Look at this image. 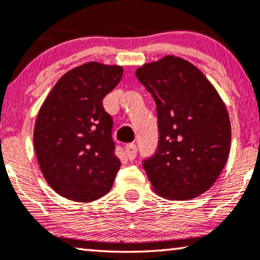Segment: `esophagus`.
I'll list each match as a JSON object with an SVG mask.
<instances>
[{
	"label": "esophagus",
	"instance_id": "esophagus-1",
	"mask_svg": "<svg viewBox=\"0 0 260 260\" xmlns=\"http://www.w3.org/2000/svg\"><path fill=\"white\" fill-rule=\"evenodd\" d=\"M125 154L129 159H134L137 155V145L135 143H129L125 145Z\"/></svg>",
	"mask_w": 260,
	"mask_h": 260
}]
</instances>
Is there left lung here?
Masks as SVG:
<instances>
[{
    "instance_id": "8db88e82",
    "label": "left lung",
    "mask_w": 260,
    "mask_h": 260,
    "mask_svg": "<svg viewBox=\"0 0 260 260\" xmlns=\"http://www.w3.org/2000/svg\"><path fill=\"white\" fill-rule=\"evenodd\" d=\"M136 77L157 111V150L143 161L152 188L169 200L199 197L229 157L231 122L222 99L198 67L179 56L144 63Z\"/></svg>"
}]
</instances>
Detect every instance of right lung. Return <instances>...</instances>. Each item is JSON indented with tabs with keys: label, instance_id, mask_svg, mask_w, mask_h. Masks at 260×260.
Returning <instances> with one entry per match:
<instances>
[{
	"label": "right lung",
	"instance_id": "obj_1",
	"mask_svg": "<svg viewBox=\"0 0 260 260\" xmlns=\"http://www.w3.org/2000/svg\"><path fill=\"white\" fill-rule=\"evenodd\" d=\"M122 76V66L84 63L56 81L40 108L35 154L47 183L62 198L90 202L112 188L120 161L103 99Z\"/></svg>",
	"mask_w": 260,
	"mask_h": 260
}]
</instances>
